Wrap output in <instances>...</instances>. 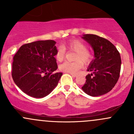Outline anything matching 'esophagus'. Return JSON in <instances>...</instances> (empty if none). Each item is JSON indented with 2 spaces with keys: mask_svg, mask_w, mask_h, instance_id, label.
<instances>
[{
  "mask_svg": "<svg viewBox=\"0 0 134 134\" xmlns=\"http://www.w3.org/2000/svg\"><path fill=\"white\" fill-rule=\"evenodd\" d=\"M70 75H71V76H72L73 77H76V74H75V73H69Z\"/></svg>",
  "mask_w": 134,
  "mask_h": 134,
  "instance_id": "1",
  "label": "esophagus"
}]
</instances>
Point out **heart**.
I'll return each mask as SVG.
<instances>
[{
    "label": "heart",
    "mask_w": 134,
    "mask_h": 134,
    "mask_svg": "<svg viewBox=\"0 0 134 134\" xmlns=\"http://www.w3.org/2000/svg\"><path fill=\"white\" fill-rule=\"evenodd\" d=\"M66 48L68 51L75 52L74 60L76 62H65L59 65L60 71L69 73H76L82 67L81 60L85 64H87L91 62L93 56L92 54L87 50L86 44L78 40H71L66 44ZM65 51L62 47H58L56 51V59L58 62H62L65 58Z\"/></svg>",
    "instance_id": "heart-1"
}]
</instances>
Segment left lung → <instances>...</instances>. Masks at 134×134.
I'll use <instances>...</instances> for the list:
<instances>
[{
  "mask_svg": "<svg viewBox=\"0 0 134 134\" xmlns=\"http://www.w3.org/2000/svg\"><path fill=\"white\" fill-rule=\"evenodd\" d=\"M94 50V58L90 63L82 87L86 94L98 97L108 93L114 87L120 76L121 58L115 45L104 37L94 34L83 35Z\"/></svg>",
  "mask_w": 134,
  "mask_h": 134,
  "instance_id": "8db88e82",
  "label": "left lung"
}]
</instances>
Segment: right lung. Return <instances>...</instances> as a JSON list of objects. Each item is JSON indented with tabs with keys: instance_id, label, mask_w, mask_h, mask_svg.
I'll use <instances>...</instances> for the list:
<instances>
[{
	"instance_id": "1",
	"label": "right lung",
	"mask_w": 134,
	"mask_h": 134,
	"mask_svg": "<svg viewBox=\"0 0 134 134\" xmlns=\"http://www.w3.org/2000/svg\"><path fill=\"white\" fill-rule=\"evenodd\" d=\"M54 40L37 41L20 47L13 56L12 76L15 84L30 97L43 98L58 85L63 73L58 69Z\"/></svg>"
}]
</instances>
